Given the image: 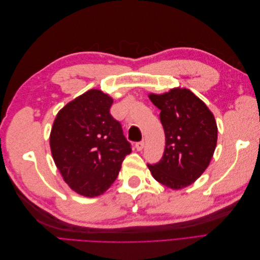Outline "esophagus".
<instances>
[{"mask_svg":"<svg viewBox=\"0 0 260 260\" xmlns=\"http://www.w3.org/2000/svg\"><path fill=\"white\" fill-rule=\"evenodd\" d=\"M143 147H144V141H141V142L136 143V148L138 149V151H142Z\"/></svg>","mask_w":260,"mask_h":260,"instance_id":"34e87169","label":"esophagus"}]
</instances>
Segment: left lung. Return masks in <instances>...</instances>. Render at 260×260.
I'll use <instances>...</instances> for the list:
<instances>
[{
  "label": "left lung",
  "instance_id": "left-lung-1",
  "mask_svg": "<svg viewBox=\"0 0 260 260\" xmlns=\"http://www.w3.org/2000/svg\"><path fill=\"white\" fill-rule=\"evenodd\" d=\"M149 100L160 109L166 146L159 162L147 167L159 183L180 190L192 184L208 167L217 145L215 117L187 89L152 93Z\"/></svg>",
  "mask_w": 260,
  "mask_h": 260
}]
</instances>
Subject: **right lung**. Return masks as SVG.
Returning a JSON list of instances; mask_svg holds the SVG:
<instances>
[{
	"instance_id": "add662e5",
	"label": "right lung",
	"mask_w": 260,
	"mask_h": 260,
	"mask_svg": "<svg viewBox=\"0 0 260 260\" xmlns=\"http://www.w3.org/2000/svg\"><path fill=\"white\" fill-rule=\"evenodd\" d=\"M112 104L107 94L89 90L62 107L52 127L54 162L65 182L86 198L104 193L131 153L120 122L109 113Z\"/></svg>"
}]
</instances>
